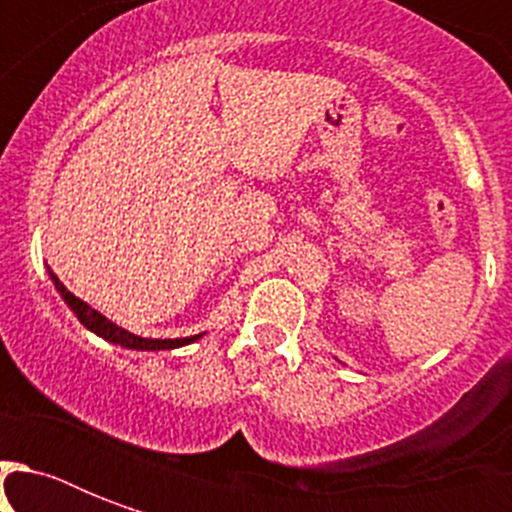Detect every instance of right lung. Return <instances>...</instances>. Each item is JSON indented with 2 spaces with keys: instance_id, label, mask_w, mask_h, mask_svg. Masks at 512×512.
<instances>
[{
  "instance_id": "obj_1",
  "label": "right lung",
  "mask_w": 512,
  "mask_h": 512,
  "mask_svg": "<svg viewBox=\"0 0 512 512\" xmlns=\"http://www.w3.org/2000/svg\"><path fill=\"white\" fill-rule=\"evenodd\" d=\"M50 279L55 281V289L60 292V297L66 300L68 308L76 313V319L82 321L84 327L90 329V332H95V335L103 337V340L122 345V348L170 350V348H180V345H188V342H193V340H199V335H196V337H180V340H148V337L132 335V332H127V329L116 327L114 321H108L106 316H100V313L95 311V308H90V305L84 303V300H79L76 295H71V292L63 287V281H60L55 273H50Z\"/></svg>"
}]
</instances>
